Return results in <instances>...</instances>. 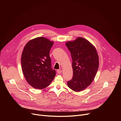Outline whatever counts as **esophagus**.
<instances>
[{
  "mask_svg": "<svg viewBox=\"0 0 121 121\" xmlns=\"http://www.w3.org/2000/svg\"><path fill=\"white\" fill-rule=\"evenodd\" d=\"M62 70H60V69H58V70H57V73H58V74H60V73H62Z\"/></svg>",
  "mask_w": 121,
  "mask_h": 121,
  "instance_id": "34e87169",
  "label": "esophagus"
}]
</instances>
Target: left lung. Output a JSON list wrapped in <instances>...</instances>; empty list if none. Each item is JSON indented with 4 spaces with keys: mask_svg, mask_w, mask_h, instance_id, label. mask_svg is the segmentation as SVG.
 <instances>
[{
    "mask_svg": "<svg viewBox=\"0 0 121 121\" xmlns=\"http://www.w3.org/2000/svg\"><path fill=\"white\" fill-rule=\"evenodd\" d=\"M66 46L72 60L73 76L67 81L68 87L75 91L84 90L91 83L99 68V57L95 48L81 37L68 42Z\"/></svg>",
    "mask_w": 121,
    "mask_h": 121,
    "instance_id": "left-lung-1",
    "label": "left lung"
}]
</instances>
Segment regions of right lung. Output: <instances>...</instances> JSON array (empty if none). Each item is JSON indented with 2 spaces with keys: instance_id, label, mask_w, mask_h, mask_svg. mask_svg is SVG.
I'll list each match as a JSON object with an SVG mask.
<instances>
[{
  "instance_id": "add662e5",
  "label": "right lung",
  "mask_w": 121,
  "mask_h": 121,
  "mask_svg": "<svg viewBox=\"0 0 121 121\" xmlns=\"http://www.w3.org/2000/svg\"><path fill=\"white\" fill-rule=\"evenodd\" d=\"M53 44L44 37H38L30 41L23 50L21 58L23 74L28 83L36 89L48 87L56 75L49 56Z\"/></svg>"
}]
</instances>
